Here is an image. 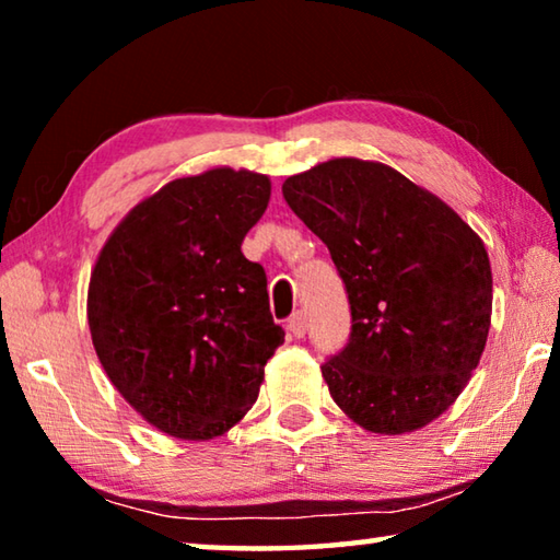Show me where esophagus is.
I'll list each match as a JSON object with an SVG mask.
<instances>
[{"instance_id":"esophagus-1","label":"esophagus","mask_w":560,"mask_h":560,"mask_svg":"<svg viewBox=\"0 0 560 560\" xmlns=\"http://www.w3.org/2000/svg\"><path fill=\"white\" fill-rule=\"evenodd\" d=\"M306 328H308V320H306V314H303V311H296V314H293L291 318H289V330L296 338H303L306 336Z\"/></svg>"}]
</instances>
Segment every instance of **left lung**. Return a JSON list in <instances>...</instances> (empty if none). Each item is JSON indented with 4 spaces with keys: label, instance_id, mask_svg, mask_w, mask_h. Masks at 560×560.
I'll use <instances>...</instances> for the list:
<instances>
[{
    "label": "left lung",
    "instance_id": "left-lung-1",
    "mask_svg": "<svg viewBox=\"0 0 560 560\" xmlns=\"http://www.w3.org/2000/svg\"><path fill=\"white\" fill-rule=\"evenodd\" d=\"M328 246L350 303V336L320 365L360 428L402 434L457 400L491 324V267L462 217L397 170L328 160L281 185Z\"/></svg>",
    "mask_w": 560,
    "mask_h": 560
}]
</instances>
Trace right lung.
Wrapping results in <instances>:
<instances>
[{
    "label": "right lung",
    "mask_w": 560,
    "mask_h": 560,
    "mask_svg": "<svg viewBox=\"0 0 560 560\" xmlns=\"http://www.w3.org/2000/svg\"><path fill=\"white\" fill-rule=\"evenodd\" d=\"M269 195V177L249 170L173 179L132 207L91 273L103 371L173 438L212 440L240 422L283 343L267 273L242 254Z\"/></svg>",
    "instance_id": "1"
}]
</instances>
